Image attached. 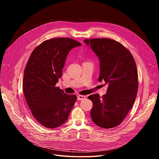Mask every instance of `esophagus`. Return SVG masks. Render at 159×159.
<instances>
[{"label":"esophagus","mask_w":159,"mask_h":159,"mask_svg":"<svg viewBox=\"0 0 159 159\" xmlns=\"http://www.w3.org/2000/svg\"><path fill=\"white\" fill-rule=\"evenodd\" d=\"M85 99V96H82V95H79L77 96V100L78 101H82Z\"/></svg>","instance_id":"34e87169"}]
</instances>
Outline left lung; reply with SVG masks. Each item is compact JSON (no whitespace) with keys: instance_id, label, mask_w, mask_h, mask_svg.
I'll use <instances>...</instances> for the list:
<instances>
[{"instance_id":"8db88e82","label":"left lung","mask_w":159,"mask_h":159,"mask_svg":"<svg viewBox=\"0 0 159 159\" xmlns=\"http://www.w3.org/2000/svg\"><path fill=\"white\" fill-rule=\"evenodd\" d=\"M84 42L96 53L100 62L99 81L108 85L102 98L90 95L93 101L90 116L98 126H118L128 115L137 97L139 78L135 61L120 43L107 38L85 39Z\"/></svg>"}]
</instances>
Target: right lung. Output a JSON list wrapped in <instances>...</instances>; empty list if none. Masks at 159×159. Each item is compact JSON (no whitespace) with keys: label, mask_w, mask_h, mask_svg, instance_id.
<instances>
[{"label":"right lung","mask_w":159,"mask_h":159,"mask_svg":"<svg viewBox=\"0 0 159 159\" xmlns=\"http://www.w3.org/2000/svg\"><path fill=\"white\" fill-rule=\"evenodd\" d=\"M81 46L69 38H57L41 43L32 52L24 72L23 92L33 116L43 126L55 128L68 119L77 96L55 87L62 76L66 58Z\"/></svg>","instance_id":"1"}]
</instances>
